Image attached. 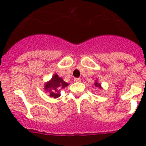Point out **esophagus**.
Returning <instances> with one entry per match:
<instances>
[{"label": "esophagus", "instance_id": "esophagus-1", "mask_svg": "<svg viewBox=\"0 0 146 146\" xmlns=\"http://www.w3.org/2000/svg\"><path fill=\"white\" fill-rule=\"evenodd\" d=\"M74 81H75L76 82H81V79H80V78H75V79H74Z\"/></svg>", "mask_w": 146, "mask_h": 146}]
</instances>
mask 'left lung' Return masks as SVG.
<instances>
[{"label":"left lung","instance_id":"obj_1","mask_svg":"<svg viewBox=\"0 0 146 146\" xmlns=\"http://www.w3.org/2000/svg\"><path fill=\"white\" fill-rule=\"evenodd\" d=\"M95 85H96V86L97 87H100V84H98V82H95Z\"/></svg>","mask_w":146,"mask_h":146}]
</instances>
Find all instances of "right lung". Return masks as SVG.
<instances>
[{
  "label": "right lung",
  "mask_w": 146,
  "mask_h": 146,
  "mask_svg": "<svg viewBox=\"0 0 146 146\" xmlns=\"http://www.w3.org/2000/svg\"><path fill=\"white\" fill-rule=\"evenodd\" d=\"M68 85V83L64 82L62 78L59 77L57 74H55L52 77L51 80L45 84L44 89L50 92V97L57 98L60 96L59 92L60 89L65 88Z\"/></svg>",
  "instance_id": "add662e5"
}]
</instances>
